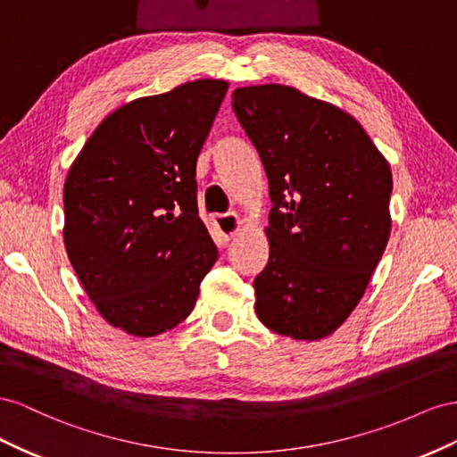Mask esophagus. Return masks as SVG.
<instances>
[{"mask_svg": "<svg viewBox=\"0 0 457 457\" xmlns=\"http://www.w3.org/2000/svg\"><path fill=\"white\" fill-rule=\"evenodd\" d=\"M214 226L224 241H231L243 228L237 214H218L214 216Z\"/></svg>", "mask_w": 457, "mask_h": 457, "instance_id": "esophagus-1", "label": "esophagus"}]
</instances>
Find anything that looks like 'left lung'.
<instances>
[{
  "label": "left lung",
  "instance_id": "8db88e82",
  "mask_svg": "<svg viewBox=\"0 0 457 457\" xmlns=\"http://www.w3.org/2000/svg\"><path fill=\"white\" fill-rule=\"evenodd\" d=\"M270 181V258L254 279L256 316L296 341L341 328L390 236L393 174L361 124L291 86L233 91Z\"/></svg>",
  "mask_w": 457,
  "mask_h": 457
}]
</instances>
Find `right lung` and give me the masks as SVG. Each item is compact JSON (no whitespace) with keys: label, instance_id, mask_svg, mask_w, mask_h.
I'll return each instance as SVG.
<instances>
[{"label":"right lung","instance_id":"obj_1","mask_svg":"<svg viewBox=\"0 0 457 457\" xmlns=\"http://www.w3.org/2000/svg\"><path fill=\"white\" fill-rule=\"evenodd\" d=\"M226 91V80H195L126 103L96 128L64 181L71 264L103 320L128 335L174 329L216 262L195 168Z\"/></svg>","mask_w":457,"mask_h":457}]
</instances>
